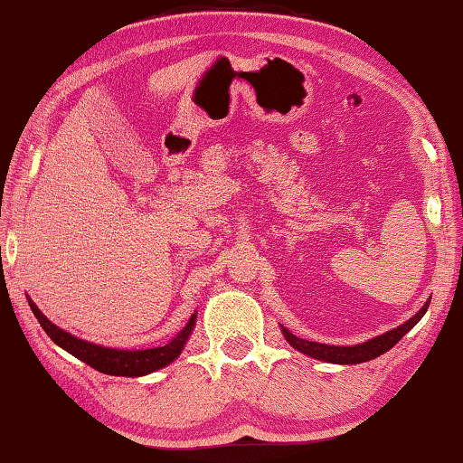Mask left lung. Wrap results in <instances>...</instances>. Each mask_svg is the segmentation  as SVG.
Instances as JSON below:
<instances>
[{"mask_svg": "<svg viewBox=\"0 0 463 463\" xmlns=\"http://www.w3.org/2000/svg\"><path fill=\"white\" fill-rule=\"evenodd\" d=\"M430 308V300L423 304V308L415 314L413 318H409L405 325H401L389 333L381 335L377 338H371L367 343L354 345V346H333V345H322V343H312V340H304L292 335L290 330L282 326V333L286 336L288 343H290L296 351H300L304 354L312 356V359L318 361H326V363H336V364H356V363H364V361H373L381 356L383 353H387L389 348H393L401 338H403L409 330H411L417 322L421 320L423 314Z\"/></svg>", "mask_w": 463, "mask_h": 463, "instance_id": "left-lung-1", "label": "left lung"}]
</instances>
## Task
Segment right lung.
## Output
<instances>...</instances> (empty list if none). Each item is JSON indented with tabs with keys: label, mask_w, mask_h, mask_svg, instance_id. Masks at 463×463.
<instances>
[{
	"label": "right lung",
	"mask_w": 463,
	"mask_h": 463,
	"mask_svg": "<svg viewBox=\"0 0 463 463\" xmlns=\"http://www.w3.org/2000/svg\"><path fill=\"white\" fill-rule=\"evenodd\" d=\"M28 302L33 317H36L40 322V326L46 330V335L54 340L58 346H62L64 351L74 354L76 359H80L82 363L90 364L92 369L100 371L104 374H115V377H143V374H149L156 369L167 367L169 363L175 361L181 354L183 346H185L191 330H194V325H195V314H194L187 325L183 326V330H179V333L165 346L145 348V351H120V348H104L99 345L86 343V340H80L64 333L62 328L52 325V322L43 317L40 308L30 298Z\"/></svg>",
	"instance_id": "obj_1"
}]
</instances>
